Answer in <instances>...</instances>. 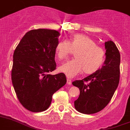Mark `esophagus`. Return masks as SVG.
Wrapping results in <instances>:
<instances>
[{
	"label": "esophagus",
	"mask_w": 130,
	"mask_h": 130,
	"mask_svg": "<svg viewBox=\"0 0 130 130\" xmlns=\"http://www.w3.org/2000/svg\"><path fill=\"white\" fill-rule=\"evenodd\" d=\"M72 84V81L70 79H67V84L68 85H71Z\"/></svg>",
	"instance_id": "esophagus-1"
}]
</instances>
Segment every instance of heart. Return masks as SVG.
Here are the masks:
<instances>
[{
  "label": "heart",
  "mask_w": 130,
  "mask_h": 130,
  "mask_svg": "<svg viewBox=\"0 0 130 130\" xmlns=\"http://www.w3.org/2000/svg\"><path fill=\"white\" fill-rule=\"evenodd\" d=\"M72 51L75 52V58L58 68L59 72L68 77H73L83 72L86 74H95L105 62V51L84 34H75L69 41L62 40L55 47V54L60 60L67 59Z\"/></svg>",
  "instance_id": "heart-1"
}]
</instances>
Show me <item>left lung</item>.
<instances>
[{
	"instance_id": "obj_1",
	"label": "left lung",
	"mask_w": 130,
	"mask_h": 130,
	"mask_svg": "<svg viewBox=\"0 0 130 130\" xmlns=\"http://www.w3.org/2000/svg\"><path fill=\"white\" fill-rule=\"evenodd\" d=\"M105 47L106 58L101 68L82 80L72 82L80 91L74 106L83 114H95L103 110L111 100L119 84V51L112 41L105 42Z\"/></svg>"
}]
</instances>
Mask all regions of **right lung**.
<instances>
[{"instance_id":"right-lung-1","label":"right lung","mask_w":130,"mask_h":130,"mask_svg":"<svg viewBox=\"0 0 130 130\" xmlns=\"http://www.w3.org/2000/svg\"><path fill=\"white\" fill-rule=\"evenodd\" d=\"M59 36L53 29H33L25 33L14 51L12 85L19 101L31 112L46 110L53 94L66 83L63 73L49 74L56 69Z\"/></svg>"}]
</instances>
